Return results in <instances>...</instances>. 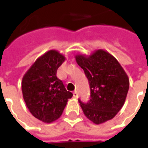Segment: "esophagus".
<instances>
[{
    "mask_svg": "<svg viewBox=\"0 0 148 148\" xmlns=\"http://www.w3.org/2000/svg\"><path fill=\"white\" fill-rule=\"evenodd\" d=\"M73 95H74V97H76V98H77V97H78V93H77V91H74V93H73Z\"/></svg>",
    "mask_w": 148,
    "mask_h": 148,
    "instance_id": "obj_1",
    "label": "esophagus"
}]
</instances>
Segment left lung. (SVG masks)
<instances>
[{
	"label": "left lung",
	"instance_id": "left-lung-1",
	"mask_svg": "<svg viewBox=\"0 0 148 148\" xmlns=\"http://www.w3.org/2000/svg\"><path fill=\"white\" fill-rule=\"evenodd\" d=\"M75 59L90 82V101L84 104L79 100L85 116L95 124L112 120L125 102L129 89L126 72L117 59L103 49L90 55L77 54Z\"/></svg>",
	"mask_w": 148,
	"mask_h": 148
}]
</instances>
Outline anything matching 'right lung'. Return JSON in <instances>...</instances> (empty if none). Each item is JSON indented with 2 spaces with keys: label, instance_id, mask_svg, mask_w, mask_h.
<instances>
[{
  "label": "right lung",
  "instance_id": "obj_1",
  "mask_svg": "<svg viewBox=\"0 0 148 148\" xmlns=\"http://www.w3.org/2000/svg\"><path fill=\"white\" fill-rule=\"evenodd\" d=\"M65 60L60 52L50 50L37 58L22 78V93L27 109L44 123L58 120L73 96L56 76Z\"/></svg>",
  "mask_w": 148,
  "mask_h": 148
}]
</instances>
